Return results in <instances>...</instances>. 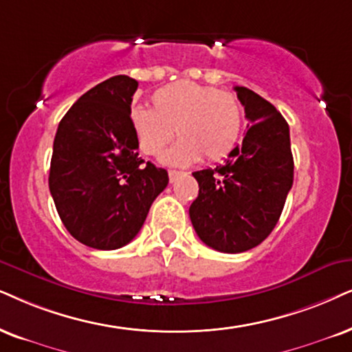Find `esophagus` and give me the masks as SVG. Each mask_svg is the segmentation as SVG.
Returning a JSON list of instances; mask_svg holds the SVG:
<instances>
[{
  "mask_svg": "<svg viewBox=\"0 0 352 352\" xmlns=\"http://www.w3.org/2000/svg\"><path fill=\"white\" fill-rule=\"evenodd\" d=\"M180 175H182V172H179V170H168V180H170V184H173V182L179 179Z\"/></svg>",
  "mask_w": 352,
  "mask_h": 352,
  "instance_id": "esophagus-1",
  "label": "esophagus"
}]
</instances>
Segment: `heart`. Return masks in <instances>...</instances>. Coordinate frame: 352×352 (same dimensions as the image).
<instances>
[{
    "mask_svg": "<svg viewBox=\"0 0 352 352\" xmlns=\"http://www.w3.org/2000/svg\"><path fill=\"white\" fill-rule=\"evenodd\" d=\"M154 110L135 107L130 122L138 148L157 155L175 140L180 141L162 155L170 166L216 162L237 146L243 126V110L232 92L217 91L193 81H177L154 92Z\"/></svg>",
    "mask_w": 352,
    "mask_h": 352,
    "instance_id": "heart-1",
    "label": "heart"
}]
</instances>
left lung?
Returning a JSON list of instances; mask_svg holds the SVG:
<instances>
[{"mask_svg":"<svg viewBox=\"0 0 352 352\" xmlns=\"http://www.w3.org/2000/svg\"><path fill=\"white\" fill-rule=\"evenodd\" d=\"M234 89L250 128L224 164L193 172L199 191L190 206L198 237L224 253L247 252L268 237L294 182L287 122L250 89Z\"/></svg>","mask_w":352,"mask_h":352,"instance_id":"8db88e82","label":"left lung"}]
</instances>
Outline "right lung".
Listing matches in <instances>:
<instances>
[{"label":"right lung","instance_id":"obj_1","mask_svg":"<svg viewBox=\"0 0 352 352\" xmlns=\"http://www.w3.org/2000/svg\"><path fill=\"white\" fill-rule=\"evenodd\" d=\"M136 89L124 74L97 84L61 118L53 141L48 186L58 214L97 250L130 243L168 184L166 168L138 155L130 122Z\"/></svg>","mask_w":352,"mask_h":352}]
</instances>
